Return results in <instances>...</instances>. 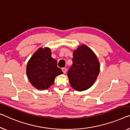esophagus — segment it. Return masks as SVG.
I'll return each mask as SVG.
<instances>
[{"mask_svg": "<svg viewBox=\"0 0 130 130\" xmlns=\"http://www.w3.org/2000/svg\"><path fill=\"white\" fill-rule=\"evenodd\" d=\"M62 71L63 73H65L66 72H67V69H66L65 68H62Z\"/></svg>", "mask_w": 130, "mask_h": 130, "instance_id": "34e87169", "label": "esophagus"}]
</instances>
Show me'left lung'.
Masks as SVG:
<instances>
[{"label":"left lung","mask_w":130,"mask_h":130,"mask_svg":"<svg viewBox=\"0 0 130 130\" xmlns=\"http://www.w3.org/2000/svg\"><path fill=\"white\" fill-rule=\"evenodd\" d=\"M73 64L68 71L71 86L77 91H84L92 86L100 71L98 58L86 45L79 46L73 52Z\"/></svg>","instance_id":"8db88e82"}]
</instances>
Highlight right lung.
Returning <instances> with one entry per match:
<instances>
[{
  "label": "right lung",
  "mask_w": 130,
  "mask_h": 130,
  "mask_svg": "<svg viewBox=\"0 0 130 130\" xmlns=\"http://www.w3.org/2000/svg\"><path fill=\"white\" fill-rule=\"evenodd\" d=\"M63 73L51 57V50L40 48L29 60L27 75L31 84L38 89H46L54 83L55 77Z\"/></svg>",
  "instance_id": "obj_1"
}]
</instances>
